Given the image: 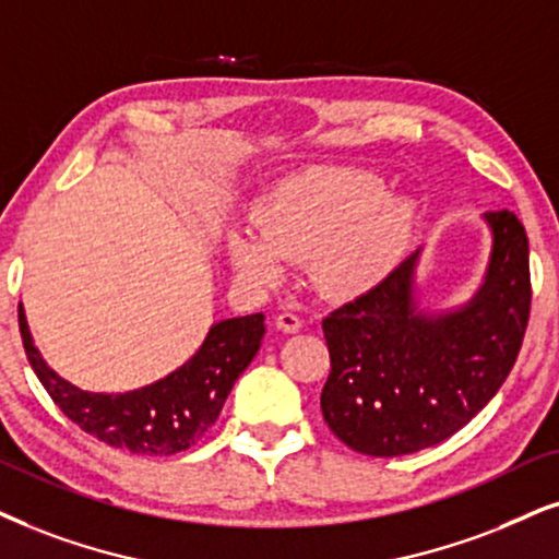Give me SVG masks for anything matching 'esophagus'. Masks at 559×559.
I'll return each instance as SVG.
<instances>
[{"label": "esophagus", "instance_id": "obj_1", "mask_svg": "<svg viewBox=\"0 0 559 559\" xmlns=\"http://www.w3.org/2000/svg\"><path fill=\"white\" fill-rule=\"evenodd\" d=\"M275 328L284 332H299L301 330V320L294 312H281L275 317Z\"/></svg>", "mask_w": 559, "mask_h": 559}]
</instances>
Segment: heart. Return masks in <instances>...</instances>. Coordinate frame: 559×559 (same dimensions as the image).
<instances>
[{
	"label": "heart",
	"mask_w": 559,
	"mask_h": 559,
	"mask_svg": "<svg viewBox=\"0 0 559 559\" xmlns=\"http://www.w3.org/2000/svg\"><path fill=\"white\" fill-rule=\"evenodd\" d=\"M381 182L356 169L312 167L260 198L252 231L229 237L231 267L252 286H271L284 260H309L317 288L356 296L397 263L413 211L405 198H379Z\"/></svg>",
	"instance_id": "obj_1"
}]
</instances>
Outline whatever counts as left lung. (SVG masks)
I'll list each match as a JSON object with an SVG mask.
<instances>
[{
  "instance_id": "left-lung-1",
  "label": "left lung",
  "mask_w": 559,
  "mask_h": 559,
  "mask_svg": "<svg viewBox=\"0 0 559 559\" xmlns=\"http://www.w3.org/2000/svg\"><path fill=\"white\" fill-rule=\"evenodd\" d=\"M485 284L456 312L415 304L418 252L322 320L330 377L322 415L345 447L402 456L436 447L496 397L519 356L532 309L528 237L513 211H487Z\"/></svg>"
}]
</instances>
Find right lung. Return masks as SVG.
<instances>
[{
	"instance_id": "1",
	"label": "right lung",
	"mask_w": 559,
	"mask_h": 559,
	"mask_svg": "<svg viewBox=\"0 0 559 559\" xmlns=\"http://www.w3.org/2000/svg\"><path fill=\"white\" fill-rule=\"evenodd\" d=\"M20 335L35 377L48 397L74 426L108 447L141 456H173L186 451L214 426L231 386L263 343V314L222 320L209 330L206 341L190 361L141 390L123 394L84 392L48 369L17 307Z\"/></svg>"
}]
</instances>
